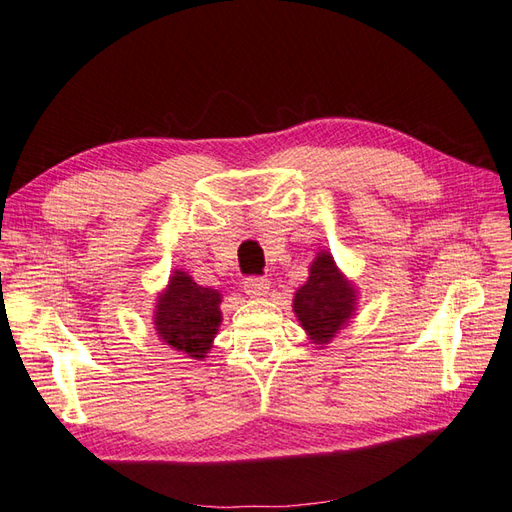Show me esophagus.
<instances>
[{
	"label": "esophagus",
	"mask_w": 512,
	"mask_h": 512,
	"mask_svg": "<svg viewBox=\"0 0 512 512\" xmlns=\"http://www.w3.org/2000/svg\"><path fill=\"white\" fill-rule=\"evenodd\" d=\"M270 290V281L266 277H246L244 279V292L251 298L266 296Z\"/></svg>",
	"instance_id": "1"
}]
</instances>
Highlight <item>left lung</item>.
Here are the masks:
<instances>
[{
    "instance_id": "1",
    "label": "left lung",
    "mask_w": 512,
    "mask_h": 512,
    "mask_svg": "<svg viewBox=\"0 0 512 512\" xmlns=\"http://www.w3.org/2000/svg\"><path fill=\"white\" fill-rule=\"evenodd\" d=\"M355 309V290L339 274L329 253L313 259L309 281L294 296V311L316 344H326Z\"/></svg>"
}]
</instances>
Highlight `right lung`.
I'll use <instances>...</instances> for the list:
<instances>
[{
	"label": "right lung",
	"instance_id": "obj_1",
	"mask_svg": "<svg viewBox=\"0 0 512 512\" xmlns=\"http://www.w3.org/2000/svg\"><path fill=\"white\" fill-rule=\"evenodd\" d=\"M220 294L212 287L196 285L186 272L177 270L170 277L168 290L157 300L155 329L164 342L203 359L212 348V339L220 324Z\"/></svg>",
	"mask_w": 512,
	"mask_h": 512
}]
</instances>
